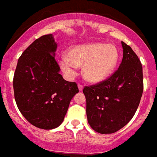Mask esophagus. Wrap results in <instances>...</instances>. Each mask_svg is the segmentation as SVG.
Returning a JSON list of instances; mask_svg holds the SVG:
<instances>
[{"instance_id": "34e87169", "label": "esophagus", "mask_w": 157, "mask_h": 157, "mask_svg": "<svg viewBox=\"0 0 157 157\" xmlns=\"http://www.w3.org/2000/svg\"><path fill=\"white\" fill-rule=\"evenodd\" d=\"M78 90H79L80 91H82V90H83V86H82V85H81V84H78Z\"/></svg>"}]
</instances>
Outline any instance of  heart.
Listing matches in <instances>:
<instances>
[{
	"mask_svg": "<svg viewBox=\"0 0 157 157\" xmlns=\"http://www.w3.org/2000/svg\"><path fill=\"white\" fill-rule=\"evenodd\" d=\"M119 59L117 48L112 44L86 43L76 45L58 61L67 75L76 74V67H82V76L89 82L97 83L106 79L114 71Z\"/></svg>",
	"mask_w": 157,
	"mask_h": 157,
	"instance_id": "b5f03b06",
	"label": "heart"
}]
</instances>
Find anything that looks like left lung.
Segmentation results:
<instances>
[{"mask_svg": "<svg viewBox=\"0 0 157 157\" xmlns=\"http://www.w3.org/2000/svg\"><path fill=\"white\" fill-rule=\"evenodd\" d=\"M119 69L100 83L85 86L88 124L97 132L111 134L124 128L136 111L143 94V68L124 41Z\"/></svg>", "mask_w": 157, "mask_h": 157, "instance_id": "obj_1", "label": "left lung"}]
</instances>
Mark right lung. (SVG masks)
<instances>
[{
	"mask_svg": "<svg viewBox=\"0 0 157 157\" xmlns=\"http://www.w3.org/2000/svg\"><path fill=\"white\" fill-rule=\"evenodd\" d=\"M57 46L52 34L35 40L18 59L13 76L18 109L27 121L45 130L63 123L71 100L78 92L75 82L66 81L59 74Z\"/></svg>",
	"mask_w": 157,
	"mask_h": 157,
	"instance_id": "obj_1",
	"label": "right lung"
}]
</instances>
